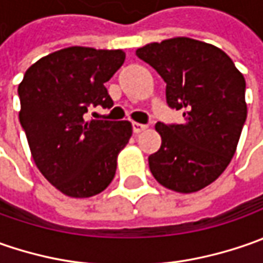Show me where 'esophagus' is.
Returning a JSON list of instances; mask_svg holds the SVG:
<instances>
[{
  "label": "esophagus",
  "instance_id": "1",
  "mask_svg": "<svg viewBox=\"0 0 263 263\" xmlns=\"http://www.w3.org/2000/svg\"><path fill=\"white\" fill-rule=\"evenodd\" d=\"M147 128L146 124H140V123H133V132L135 133H142V132H145Z\"/></svg>",
  "mask_w": 263,
  "mask_h": 263
}]
</instances>
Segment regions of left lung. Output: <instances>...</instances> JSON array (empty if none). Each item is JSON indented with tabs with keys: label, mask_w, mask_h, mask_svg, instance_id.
I'll return each mask as SVG.
<instances>
[{
	"label": "left lung",
	"mask_w": 263,
	"mask_h": 263,
	"mask_svg": "<svg viewBox=\"0 0 263 263\" xmlns=\"http://www.w3.org/2000/svg\"><path fill=\"white\" fill-rule=\"evenodd\" d=\"M136 55L164 79L167 104L184 117L183 124L157 123L161 147L149 157L151 173L170 190L199 192L236 154L248 117L246 80L222 49L192 37L152 42Z\"/></svg>",
	"instance_id": "8db88e82"
}]
</instances>
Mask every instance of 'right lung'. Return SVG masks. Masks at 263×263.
I'll return each instance as SVG.
<instances>
[{"label": "right lung", "instance_id": "right-lung-1", "mask_svg": "<svg viewBox=\"0 0 263 263\" xmlns=\"http://www.w3.org/2000/svg\"><path fill=\"white\" fill-rule=\"evenodd\" d=\"M124 60L123 49L70 46L37 60L18 85V118L32 158L66 196H95L116 176L132 123L85 114L90 106L114 105L105 83Z\"/></svg>", "mask_w": 263, "mask_h": 263}]
</instances>
